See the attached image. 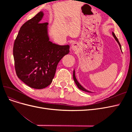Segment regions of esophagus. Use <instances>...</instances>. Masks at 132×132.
I'll list each match as a JSON object with an SVG mask.
<instances>
[{
  "label": "esophagus",
  "mask_w": 132,
  "mask_h": 132,
  "mask_svg": "<svg viewBox=\"0 0 132 132\" xmlns=\"http://www.w3.org/2000/svg\"><path fill=\"white\" fill-rule=\"evenodd\" d=\"M71 48L73 51H77L79 48V45L78 43L76 42H74L71 43Z\"/></svg>",
  "instance_id": "esophagus-1"
}]
</instances>
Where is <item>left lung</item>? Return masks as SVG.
<instances>
[{
	"label": "left lung",
	"mask_w": 132,
	"mask_h": 132,
	"mask_svg": "<svg viewBox=\"0 0 132 132\" xmlns=\"http://www.w3.org/2000/svg\"><path fill=\"white\" fill-rule=\"evenodd\" d=\"M112 35H113V36L114 37V39H116V41L117 42V43H118V45H119V47H120V49H121V51H122V48H121V44L119 43L118 38H117L115 34L113 32H112ZM73 79H74V81H75V84H76V85H77V86H78V88H79L80 90H82V91H85V92H87V93H92V92H91V91H88V90H87L86 89H85L84 88V87H82L80 84V83L78 81L77 79H76V77H75V70H74V71H73Z\"/></svg>",
	"instance_id": "8db88e82"
}]
</instances>
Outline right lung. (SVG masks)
<instances>
[{"label":"right lung","mask_w":132,"mask_h":132,"mask_svg":"<svg viewBox=\"0 0 132 132\" xmlns=\"http://www.w3.org/2000/svg\"><path fill=\"white\" fill-rule=\"evenodd\" d=\"M40 11L20 28L14 44L16 73L25 84L42 89L50 85L59 62L69 52V46H61L50 41L48 23H41Z\"/></svg>","instance_id":"right-lung-1"}]
</instances>
